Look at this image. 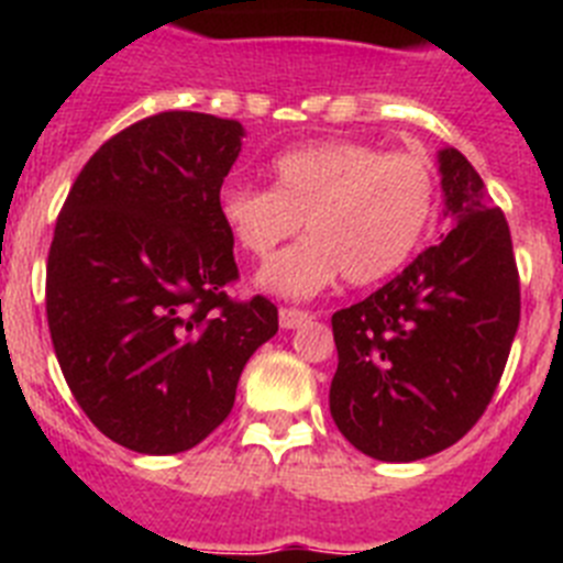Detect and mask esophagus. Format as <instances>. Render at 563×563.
<instances>
[{"mask_svg":"<svg viewBox=\"0 0 563 563\" xmlns=\"http://www.w3.org/2000/svg\"><path fill=\"white\" fill-rule=\"evenodd\" d=\"M310 318L312 312L296 310V307H282V310H278V324L285 327V330H296V327L307 324Z\"/></svg>","mask_w":563,"mask_h":563,"instance_id":"obj_1","label":"esophagus"}]
</instances>
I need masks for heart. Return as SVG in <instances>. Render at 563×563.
Returning <instances> with one entry per match:
<instances>
[{"label": "heart", "mask_w": 563, "mask_h": 563, "mask_svg": "<svg viewBox=\"0 0 563 563\" xmlns=\"http://www.w3.org/2000/svg\"><path fill=\"white\" fill-rule=\"evenodd\" d=\"M271 174L273 188H222L220 217L253 258L271 256L305 222L312 236L262 273V285L282 296H316L341 273L350 285L389 278L415 256L434 217V166L420 152L321 141L278 154Z\"/></svg>", "instance_id": "obj_1"}]
</instances>
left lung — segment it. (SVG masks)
I'll return each mask as SVG.
<instances>
[{
  "mask_svg": "<svg viewBox=\"0 0 563 563\" xmlns=\"http://www.w3.org/2000/svg\"><path fill=\"white\" fill-rule=\"evenodd\" d=\"M451 231L332 316L330 415L380 462H415L474 429L505 372L521 292L505 213L456 148L440 152Z\"/></svg>",
  "mask_w": 563,
  "mask_h": 563,
  "instance_id": "1",
  "label": "left lung"
}]
</instances>
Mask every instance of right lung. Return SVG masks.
I'll return each mask as SVG.
<instances>
[{"label": "right lung", "mask_w": 563, "mask_h": 563, "mask_svg": "<svg viewBox=\"0 0 563 563\" xmlns=\"http://www.w3.org/2000/svg\"><path fill=\"white\" fill-rule=\"evenodd\" d=\"M242 123L157 112L87 161L47 256V324L69 391L101 434L180 454L233 409L245 363L278 330L265 296L233 301L220 188Z\"/></svg>", "instance_id": "obj_1"}]
</instances>
